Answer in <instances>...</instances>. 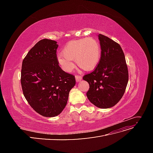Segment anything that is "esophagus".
Segmentation results:
<instances>
[{"label": "esophagus", "mask_w": 153, "mask_h": 153, "mask_svg": "<svg viewBox=\"0 0 153 153\" xmlns=\"http://www.w3.org/2000/svg\"><path fill=\"white\" fill-rule=\"evenodd\" d=\"M75 79L76 82H80L82 79V76H78V75H76L75 76Z\"/></svg>", "instance_id": "obj_1"}]
</instances>
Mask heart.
<instances>
[{"label":"heart","mask_w":153,"mask_h":153,"mask_svg":"<svg viewBox=\"0 0 153 153\" xmlns=\"http://www.w3.org/2000/svg\"><path fill=\"white\" fill-rule=\"evenodd\" d=\"M101 50L98 41L85 38L69 41L57 56V62L64 71L71 72L75 67L72 60L85 71H92L98 65Z\"/></svg>","instance_id":"1"}]
</instances>
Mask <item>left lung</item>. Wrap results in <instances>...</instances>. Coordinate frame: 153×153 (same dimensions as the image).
Here are the masks:
<instances>
[{
	"label": "left lung",
	"mask_w": 153,
	"mask_h": 153,
	"mask_svg": "<svg viewBox=\"0 0 153 153\" xmlns=\"http://www.w3.org/2000/svg\"><path fill=\"white\" fill-rule=\"evenodd\" d=\"M101 54L98 65L83 80L89 84L87 97L100 108H108L122 98L128 82V71L123 51L117 43L99 34Z\"/></svg>",
	"instance_id": "8db88e82"
}]
</instances>
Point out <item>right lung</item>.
Masks as SVG:
<instances>
[{
	"instance_id": "1",
	"label": "right lung",
	"mask_w": 153,
	"mask_h": 153,
	"mask_svg": "<svg viewBox=\"0 0 153 153\" xmlns=\"http://www.w3.org/2000/svg\"><path fill=\"white\" fill-rule=\"evenodd\" d=\"M55 41L43 39L23 60L21 84L26 100L36 112L52 117L62 112L69 91L76 84L75 76L64 71L57 62Z\"/></svg>"
}]
</instances>
